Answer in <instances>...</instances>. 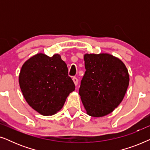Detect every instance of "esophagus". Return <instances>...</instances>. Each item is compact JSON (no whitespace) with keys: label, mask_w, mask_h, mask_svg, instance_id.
I'll list each match as a JSON object with an SVG mask.
<instances>
[{"label":"esophagus","mask_w":150,"mask_h":150,"mask_svg":"<svg viewBox=\"0 0 150 150\" xmlns=\"http://www.w3.org/2000/svg\"><path fill=\"white\" fill-rule=\"evenodd\" d=\"M72 80H73L74 83V85H75L76 86H77V85H78V83H79V81H78V79H77V78L74 77L73 79H72Z\"/></svg>","instance_id":"esophagus-1"}]
</instances>
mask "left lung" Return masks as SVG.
<instances>
[{
  "instance_id": "8db88e82",
  "label": "left lung",
  "mask_w": 150,
  "mask_h": 150,
  "mask_svg": "<svg viewBox=\"0 0 150 150\" xmlns=\"http://www.w3.org/2000/svg\"><path fill=\"white\" fill-rule=\"evenodd\" d=\"M85 75L79 95L87 114L100 117L113 111L129 85L128 71L120 59L108 53L84 55Z\"/></svg>"
}]
</instances>
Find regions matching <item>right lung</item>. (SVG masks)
I'll use <instances>...</instances> for the list:
<instances>
[{
	"instance_id": "right-lung-1",
	"label": "right lung",
	"mask_w": 150,
	"mask_h": 150,
	"mask_svg": "<svg viewBox=\"0 0 150 150\" xmlns=\"http://www.w3.org/2000/svg\"><path fill=\"white\" fill-rule=\"evenodd\" d=\"M19 85L28 105L44 116L59 111L75 90L66 63L59 54L50 57L38 53L28 59L22 66Z\"/></svg>"
}]
</instances>
